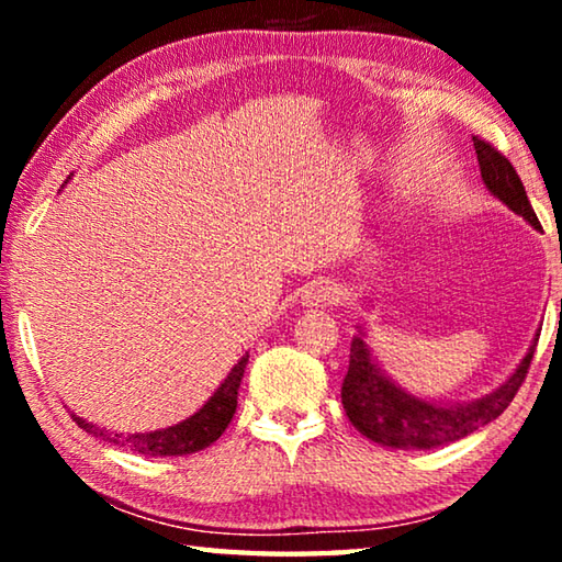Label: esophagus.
Masks as SVG:
<instances>
[{
    "mask_svg": "<svg viewBox=\"0 0 562 562\" xmlns=\"http://www.w3.org/2000/svg\"><path fill=\"white\" fill-rule=\"evenodd\" d=\"M339 297V292L329 280L310 282L302 292V307H329Z\"/></svg>",
    "mask_w": 562,
    "mask_h": 562,
    "instance_id": "1",
    "label": "esophagus"
}]
</instances>
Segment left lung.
Listing matches in <instances>:
<instances>
[{
    "mask_svg": "<svg viewBox=\"0 0 562 562\" xmlns=\"http://www.w3.org/2000/svg\"><path fill=\"white\" fill-rule=\"evenodd\" d=\"M473 148L488 193L540 231L536 211H532L526 188H522L510 160L475 136ZM357 329L359 331L349 347L347 376L341 382V404H345L351 426L369 441L389 446V449L418 451L439 449V446L459 441L506 412V406L513 402L528 374L532 351H536L540 337H532L520 364L513 369L506 382L486 396L471 398V402H436V398H422L398 386L384 372L372 347H369L364 325H357Z\"/></svg>",
    "mask_w": 562,
    "mask_h": 562,
    "instance_id": "left-lung-1",
    "label": "left lung"
}]
</instances>
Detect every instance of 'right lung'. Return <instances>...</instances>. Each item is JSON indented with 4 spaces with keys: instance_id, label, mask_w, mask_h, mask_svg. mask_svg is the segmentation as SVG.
<instances>
[{
    "instance_id": "obj_1",
    "label": "right lung",
    "mask_w": 562,
    "mask_h": 562,
    "mask_svg": "<svg viewBox=\"0 0 562 562\" xmlns=\"http://www.w3.org/2000/svg\"><path fill=\"white\" fill-rule=\"evenodd\" d=\"M250 355H245L237 359V364L227 372V376L221 382V386L215 389L213 396L198 408L193 416L183 418L168 429H156V431H144V434H119V431H109L103 426L87 422V418L74 414L71 418L81 426L83 431L97 436V439L109 441L119 449H126L140 456H188L195 451H203L207 446L215 443L221 439L223 431L227 429V424L233 422L235 408H237V389H240L243 374H245V364Z\"/></svg>"
}]
</instances>
